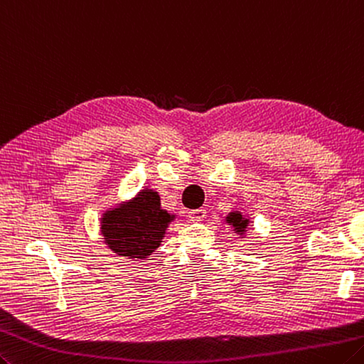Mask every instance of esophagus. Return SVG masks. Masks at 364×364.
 <instances>
[{
	"instance_id": "esophagus-1",
	"label": "esophagus",
	"mask_w": 364,
	"mask_h": 364,
	"mask_svg": "<svg viewBox=\"0 0 364 364\" xmlns=\"http://www.w3.org/2000/svg\"><path fill=\"white\" fill-rule=\"evenodd\" d=\"M206 216V210L205 208H197V210H191L188 213V218L191 220H194V223H200V220H203Z\"/></svg>"
}]
</instances>
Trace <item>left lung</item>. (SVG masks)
<instances>
[{"label":"left lung","instance_id":"8db88e82","mask_svg":"<svg viewBox=\"0 0 364 364\" xmlns=\"http://www.w3.org/2000/svg\"><path fill=\"white\" fill-rule=\"evenodd\" d=\"M227 220H229L230 225H233L235 232H238V233H245L247 223H249V220L241 216V213H238V211L230 213V216H227Z\"/></svg>","mask_w":364,"mask_h":364}]
</instances>
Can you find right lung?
Masks as SVG:
<instances>
[{"instance_id":"add662e5","label":"right lung","mask_w":364,"mask_h":364,"mask_svg":"<svg viewBox=\"0 0 364 364\" xmlns=\"http://www.w3.org/2000/svg\"><path fill=\"white\" fill-rule=\"evenodd\" d=\"M172 219L161 208L158 192L144 189L132 202L105 211L101 230L113 252L127 259H146L159 247Z\"/></svg>"}]
</instances>
